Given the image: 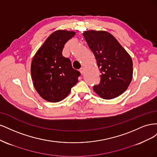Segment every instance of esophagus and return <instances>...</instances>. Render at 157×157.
<instances>
[{
	"mask_svg": "<svg viewBox=\"0 0 157 157\" xmlns=\"http://www.w3.org/2000/svg\"><path fill=\"white\" fill-rule=\"evenodd\" d=\"M80 72L81 73V74L84 73V68L83 67H81V68L80 69Z\"/></svg>",
	"mask_w": 157,
	"mask_h": 157,
	"instance_id": "1",
	"label": "esophagus"
}]
</instances>
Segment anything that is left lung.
Instances as JSON below:
<instances>
[{"label": "left lung", "mask_w": 157, "mask_h": 157, "mask_svg": "<svg viewBox=\"0 0 157 157\" xmlns=\"http://www.w3.org/2000/svg\"><path fill=\"white\" fill-rule=\"evenodd\" d=\"M83 36L94 54L101 73L99 84L93 87L94 92L105 99L120 96L132 78L131 57L108 32L88 31L83 33Z\"/></svg>", "instance_id": "8db88e82"}]
</instances>
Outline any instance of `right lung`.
I'll list each match as a JSON object with an SVG mask.
<instances>
[{"label":"right lung","instance_id":"right-lung-1","mask_svg":"<svg viewBox=\"0 0 157 157\" xmlns=\"http://www.w3.org/2000/svg\"><path fill=\"white\" fill-rule=\"evenodd\" d=\"M75 33L58 30L47 38L33 58L31 73L34 86L40 96L50 102L60 101L68 96L80 75L62 51Z\"/></svg>","mask_w":157,"mask_h":157}]
</instances>
